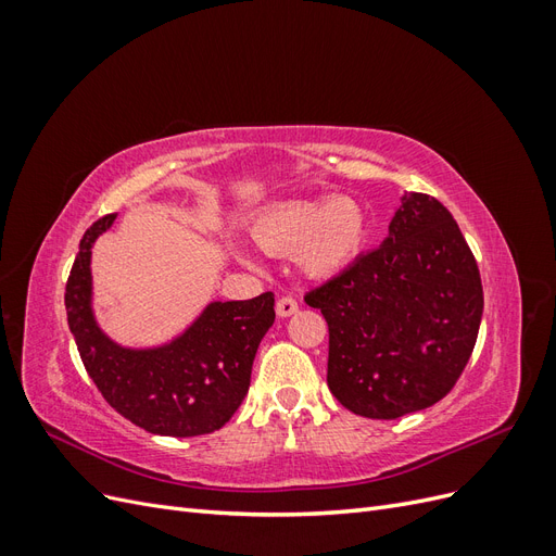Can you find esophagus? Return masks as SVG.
I'll use <instances>...</instances> for the list:
<instances>
[{"label": "esophagus", "instance_id": "1", "mask_svg": "<svg viewBox=\"0 0 556 556\" xmlns=\"http://www.w3.org/2000/svg\"><path fill=\"white\" fill-rule=\"evenodd\" d=\"M296 311H299V304H296V301H294L292 296H282V299H278V304H276V313H278V317H292Z\"/></svg>", "mask_w": 556, "mask_h": 556}]
</instances>
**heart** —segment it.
Instances as JSON below:
<instances>
[{
  "instance_id": "heart-1",
  "label": "heart",
  "mask_w": 556,
  "mask_h": 556,
  "mask_svg": "<svg viewBox=\"0 0 556 556\" xmlns=\"http://www.w3.org/2000/svg\"><path fill=\"white\" fill-rule=\"evenodd\" d=\"M366 208L355 199H301L278 204L257 215L250 233L271 255H296L301 274L331 280L345 274L366 250ZM239 260H250L239 252Z\"/></svg>"
}]
</instances>
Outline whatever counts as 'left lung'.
<instances>
[{
  "label": "left lung",
  "mask_w": 556,
  "mask_h": 556,
  "mask_svg": "<svg viewBox=\"0 0 556 556\" xmlns=\"http://www.w3.org/2000/svg\"><path fill=\"white\" fill-rule=\"evenodd\" d=\"M329 325L327 384L348 410L396 419L441 401L482 319L473 252L439 199L403 192L390 233L306 294Z\"/></svg>",
  "instance_id": "8db88e82"
}]
</instances>
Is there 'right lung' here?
I'll return each mask as SVG.
<instances>
[{"instance_id": "right-lung-1", "label": "right lung", "mask_w": 556, "mask_h": 556, "mask_svg": "<svg viewBox=\"0 0 556 556\" xmlns=\"http://www.w3.org/2000/svg\"><path fill=\"white\" fill-rule=\"evenodd\" d=\"M117 213L83 233L64 306L80 359L111 406L137 427L190 439L229 422L248 394L252 362L271 329L274 294L208 301L192 323L153 345H123L94 313L92 248Z\"/></svg>"}]
</instances>
